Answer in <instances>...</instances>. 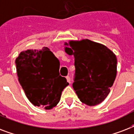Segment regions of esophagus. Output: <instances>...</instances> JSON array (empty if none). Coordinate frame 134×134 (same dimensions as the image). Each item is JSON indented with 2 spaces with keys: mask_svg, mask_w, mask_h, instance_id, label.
<instances>
[{
  "mask_svg": "<svg viewBox=\"0 0 134 134\" xmlns=\"http://www.w3.org/2000/svg\"><path fill=\"white\" fill-rule=\"evenodd\" d=\"M66 79H67V82H68L69 83H71V79H70V77H69V76H66Z\"/></svg>",
  "mask_w": 134,
  "mask_h": 134,
  "instance_id": "esophagus-1",
  "label": "esophagus"
}]
</instances>
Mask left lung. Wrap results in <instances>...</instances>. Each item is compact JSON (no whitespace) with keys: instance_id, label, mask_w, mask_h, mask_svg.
I'll use <instances>...</instances> for the list:
<instances>
[{"instance_id":"left-lung-1","label":"left lung","mask_w":134,"mask_h":134,"mask_svg":"<svg viewBox=\"0 0 134 134\" xmlns=\"http://www.w3.org/2000/svg\"><path fill=\"white\" fill-rule=\"evenodd\" d=\"M65 52L74 57L73 88L80 101L95 106L104 101L116 77L117 58L106 46L89 40L69 41Z\"/></svg>"}]
</instances>
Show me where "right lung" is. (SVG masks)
<instances>
[{
	"mask_svg": "<svg viewBox=\"0 0 134 134\" xmlns=\"http://www.w3.org/2000/svg\"><path fill=\"white\" fill-rule=\"evenodd\" d=\"M15 63L19 81L34 106L50 110L58 104L69 83L60 75V62L49 48L21 51Z\"/></svg>",
	"mask_w": 134,
	"mask_h": 134,
	"instance_id": "obj_1",
	"label": "right lung"
}]
</instances>
